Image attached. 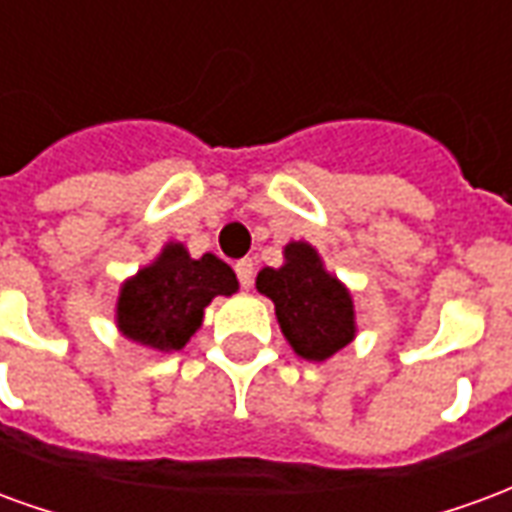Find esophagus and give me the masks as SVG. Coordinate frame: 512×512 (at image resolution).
<instances>
[{"label": "esophagus", "mask_w": 512, "mask_h": 512, "mask_svg": "<svg viewBox=\"0 0 512 512\" xmlns=\"http://www.w3.org/2000/svg\"><path fill=\"white\" fill-rule=\"evenodd\" d=\"M235 274H238V282H241V288H252V282H255V263L252 260H238L235 263Z\"/></svg>", "instance_id": "34e87169"}]
</instances>
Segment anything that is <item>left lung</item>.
<instances>
[{
    "instance_id": "1",
    "label": "left lung",
    "mask_w": 512,
    "mask_h": 512,
    "mask_svg": "<svg viewBox=\"0 0 512 512\" xmlns=\"http://www.w3.org/2000/svg\"><path fill=\"white\" fill-rule=\"evenodd\" d=\"M257 290L274 301L279 329L301 359L323 362L354 340L351 293L323 268L321 255L310 244L290 241L285 266L263 268Z\"/></svg>"
}]
</instances>
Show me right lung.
<instances>
[{
	"instance_id": "add662e5",
	"label": "right lung",
	"mask_w": 512,
	"mask_h": 512,
	"mask_svg": "<svg viewBox=\"0 0 512 512\" xmlns=\"http://www.w3.org/2000/svg\"><path fill=\"white\" fill-rule=\"evenodd\" d=\"M238 290L235 271L216 255L200 260L183 244H167L150 266L123 282L117 329L156 351H180L200 329L202 312L216 296Z\"/></svg>"
}]
</instances>
